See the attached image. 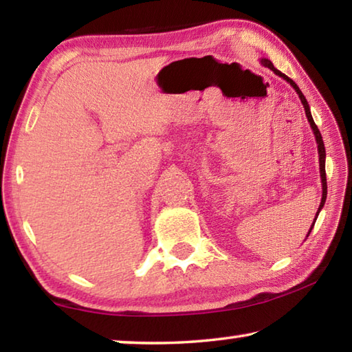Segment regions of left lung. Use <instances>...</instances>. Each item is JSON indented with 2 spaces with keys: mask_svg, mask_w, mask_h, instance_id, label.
Segmentation results:
<instances>
[{
  "mask_svg": "<svg viewBox=\"0 0 352 352\" xmlns=\"http://www.w3.org/2000/svg\"><path fill=\"white\" fill-rule=\"evenodd\" d=\"M261 63L264 65V67H267V68H270L273 73L275 74H278L279 77H283L284 80H287L292 87L295 88V91H296V94L298 96H300V99H301V104H302V107H305V111H306V116H307V121H309V124H311V127H312V130H314V135H315V140H317V144H318V157H320V177H321V188H323V195H321V204H320V208H318V211H317V216H315V220H317V217H318V212L321 211V208L324 206V201H326V195H327V183H326V169H324V158H326V151H324V142H323V138H321V133H320V130H318V127L315 126V122H314V118H312V115H311V109H309V104H307V100H306V98H305V94L301 93V90L300 88H298V85L296 83L290 79V77H287L285 74H283L281 71H278L275 67H273V63L270 62V60H267V58H261ZM315 223V222H314ZM314 223H312V226H311V230L314 228ZM311 230H309V234H311ZM307 234V236H309Z\"/></svg>",
  "mask_w": 352,
  "mask_h": 352,
  "instance_id": "obj_1",
  "label": "left lung"
}]
</instances>
